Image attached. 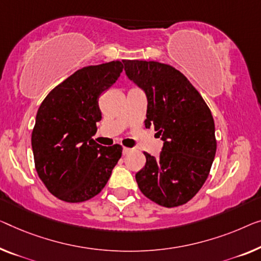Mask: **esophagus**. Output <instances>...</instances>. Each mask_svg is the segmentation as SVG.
Returning <instances> with one entry per match:
<instances>
[{"instance_id": "obj_1", "label": "esophagus", "mask_w": 261, "mask_h": 261, "mask_svg": "<svg viewBox=\"0 0 261 261\" xmlns=\"http://www.w3.org/2000/svg\"><path fill=\"white\" fill-rule=\"evenodd\" d=\"M131 151L132 149H130V147H125V146L123 147V154H127L129 152H131Z\"/></svg>"}]
</instances>
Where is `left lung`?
Returning <instances> with one entry per match:
<instances>
[{
	"mask_svg": "<svg viewBox=\"0 0 261 261\" xmlns=\"http://www.w3.org/2000/svg\"><path fill=\"white\" fill-rule=\"evenodd\" d=\"M125 72L147 97L145 126H154L164 146L159 158L144 152L136 173L142 193L176 207L191 200L207 179L216 155L215 120L203 97L176 68L154 61L124 60Z\"/></svg>",
	"mask_w": 261,
	"mask_h": 261,
	"instance_id": "1",
	"label": "left lung"
}]
</instances>
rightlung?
Instances as JSON below:
<instances>
[{"mask_svg":"<svg viewBox=\"0 0 261 261\" xmlns=\"http://www.w3.org/2000/svg\"><path fill=\"white\" fill-rule=\"evenodd\" d=\"M124 65L112 61L84 67L48 93L31 134L35 169L48 191L67 203L91 199L102 191L123 147L92 139L102 119L100 93L118 80Z\"/></svg>","mask_w":261,"mask_h":261,"instance_id":"add662e5","label":"right lung"}]
</instances>
